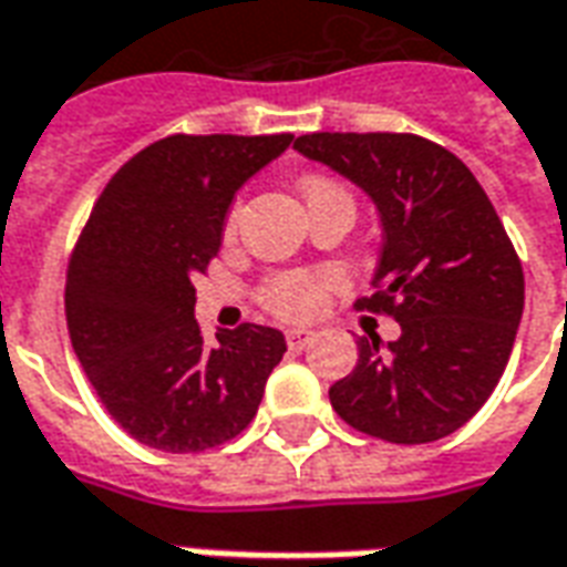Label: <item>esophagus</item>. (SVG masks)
<instances>
[{
    "label": "esophagus",
    "instance_id": "1",
    "mask_svg": "<svg viewBox=\"0 0 567 567\" xmlns=\"http://www.w3.org/2000/svg\"><path fill=\"white\" fill-rule=\"evenodd\" d=\"M311 339H315V332H311V329H290V332H287V344H290V351H302L305 344H308Z\"/></svg>",
    "mask_w": 567,
    "mask_h": 567
}]
</instances>
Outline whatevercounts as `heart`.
I'll return each instance as SVG.
<instances>
[{
    "mask_svg": "<svg viewBox=\"0 0 567 567\" xmlns=\"http://www.w3.org/2000/svg\"><path fill=\"white\" fill-rule=\"evenodd\" d=\"M305 200L327 198V195H348L336 179L327 176H305L302 179ZM351 198V195H348ZM240 204L228 210L226 235L231 238L238 231ZM341 287V275L336 268H311V271H277L262 284L259 299L280 320H311L327 308L329 296Z\"/></svg>",
    "mask_w": 567,
    "mask_h": 567,
    "instance_id": "b5f03b06",
    "label": "heart"
}]
</instances>
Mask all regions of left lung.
I'll return each mask as SVG.
<instances>
[{
    "label": "left lung",
    "mask_w": 567,
    "mask_h": 567,
    "mask_svg": "<svg viewBox=\"0 0 567 567\" xmlns=\"http://www.w3.org/2000/svg\"><path fill=\"white\" fill-rule=\"evenodd\" d=\"M305 158L375 200L381 259L360 311L388 315L400 339L357 341L329 403L354 431L396 445L467 424L504 375L525 305L522 262L492 200L449 148L415 134H305Z\"/></svg>",
    "instance_id": "8db88e82"
}]
</instances>
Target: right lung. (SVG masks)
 Here are the masks:
<instances>
[{"label":"right lung","mask_w":567,"mask_h":567,"mask_svg":"<svg viewBox=\"0 0 567 567\" xmlns=\"http://www.w3.org/2000/svg\"><path fill=\"white\" fill-rule=\"evenodd\" d=\"M292 134H174L112 176L66 271L72 351L115 424L174 455L235 440L287 351L271 327L244 323L204 341L195 275L223 244L226 213Z\"/></svg>","instance_id":"1"}]
</instances>
